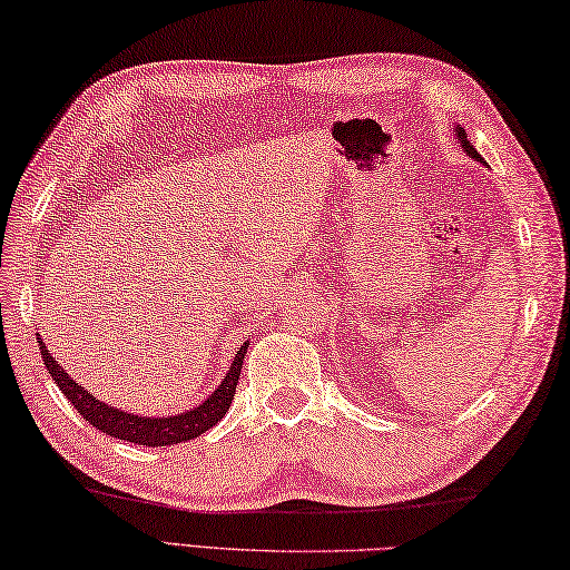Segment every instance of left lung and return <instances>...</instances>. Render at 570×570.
I'll return each instance as SVG.
<instances>
[{"instance_id": "1", "label": "left lung", "mask_w": 570, "mask_h": 570, "mask_svg": "<svg viewBox=\"0 0 570 570\" xmlns=\"http://www.w3.org/2000/svg\"><path fill=\"white\" fill-rule=\"evenodd\" d=\"M459 139H461V147L465 149V154H469V157H473V159H479V161H483V159H481V154L473 149V144H471L469 139H465V134H463V129H461V127H459Z\"/></svg>"}]
</instances>
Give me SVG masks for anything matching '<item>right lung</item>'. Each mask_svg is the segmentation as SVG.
<instances>
[{
	"label": "right lung",
	"instance_id": "1",
	"mask_svg": "<svg viewBox=\"0 0 570 570\" xmlns=\"http://www.w3.org/2000/svg\"><path fill=\"white\" fill-rule=\"evenodd\" d=\"M246 346L249 344H244L239 351H236L229 374H226L219 389H216L212 396L202 403V406L186 411L181 416L147 419V416H134V413L119 411L109 406V403L97 401L89 391L81 389L77 381L57 364L55 356L47 351L45 341H39V351H41V358H45L47 371L51 374V379H55L59 391L71 401V406L79 411V416H85L91 426L99 429L101 433H107L111 439H121V441L139 443V446H151V449L191 441L224 419V413L229 411L234 401L236 384H239Z\"/></svg>",
	"mask_w": 570,
	"mask_h": 570
}]
</instances>
